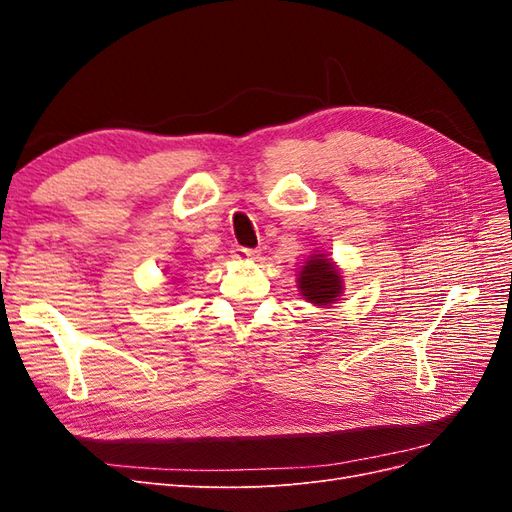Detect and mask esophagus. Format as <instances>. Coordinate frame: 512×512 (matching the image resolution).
I'll use <instances>...</instances> for the list:
<instances>
[{"label": "esophagus", "instance_id": "obj_1", "mask_svg": "<svg viewBox=\"0 0 512 512\" xmlns=\"http://www.w3.org/2000/svg\"><path fill=\"white\" fill-rule=\"evenodd\" d=\"M232 258L237 260H254L258 256V250H254V247H243V245H232L230 250Z\"/></svg>", "mask_w": 512, "mask_h": 512}]
</instances>
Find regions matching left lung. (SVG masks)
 <instances>
[{
    "mask_svg": "<svg viewBox=\"0 0 512 512\" xmlns=\"http://www.w3.org/2000/svg\"><path fill=\"white\" fill-rule=\"evenodd\" d=\"M299 290L303 299L314 305H329L342 294V277L324 254L309 256L299 273Z\"/></svg>",
    "mask_w": 512,
    "mask_h": 512,
    "instance_id": "1",
    "label": "left lung"
}]
</instances>
